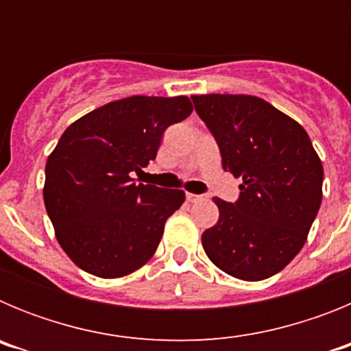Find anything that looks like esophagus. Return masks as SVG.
I'll return each mask as SVG.
<instances>
[{
  "label": "esophagus",
  "mask_w": 351,
  "mask_h": 351,
  "mask_svg": "<svg viewBox=\"0 0 351 351\" xmlns=\"http://www.w3.org/2000/svg\"><path fill=\"white\" fill-rule=\"evenodd\" d=\"M204 198H206V195L190 193V191L186 193V200H188V202H200V200H204Z\"/></svg>",
  "instance_id": "esophagus-1"
}]
</instances>
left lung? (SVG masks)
<instances>
[{"label":"left lung","instance_id":"obj_1","mask_svg":"<svg viewBox=\"0 0 351 351\" xmlns=\"http://www.w3.org/2000/svg\"><path fill=\"white\" fill-rule=\"evenodd\" d=\"M195 110L218 142L239 200L214 198L218 223L202 234L206 255L244 281L283 271L302 250L322 204L324 167L306 130L250 95H195Z\"/></svg>","mask_w":351,"mask_h":351}]
</instances>
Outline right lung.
<instances>
[{
	"instance_id": "1",
	"label": "right lung",
	"mask_w": 351,
	"mask_h": 351,
	"mask_svg": "<svg viewBox=\"0 0 351 351\" xmlns=\"http://www.w3.org/2000/svg\"><path fill=\"white\" fill-rule=\"evenodd\" d=\"M193 110L188 96H128L71 123L47 158L43 202L56 239L77 267L123 278L154 255L184 191L135 184L161 135Z\"/></svg>"
}]
</instances>
